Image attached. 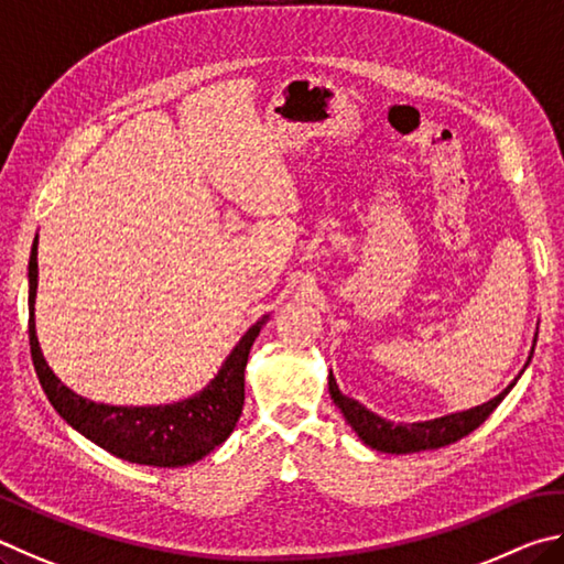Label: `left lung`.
Returning <instances> with one entry per match:
<instances>
[{"mask_svg":"<svg viewBox=\"0 0 564 564\" xmlns=\"http://www.w3.org/2000/svg\"><path fill=\"white\" fill-rule=\"evenodd\" d=\"M535 341H538V334H535ZM532 351H535V347H532ZM532 351H530V359H532ZM530 359H528V364H530ZM516 381H512L506 391L498 393L496 399L482 403V406H476L470 411H460V413H451V416L423 421V423H393V421L377 416V413H371L367 406H361L359 401L344 397L332 373H329V393H332L334 403L341 409L344 419L349 421V426L357 431V436L367 443L369 448L381 451V453H397L399 456V453H419V451L443 448V446H448V443H456L463 436H468V433L476 431L480 423L498 409V403L508 397V391L516 387Z\"/></svg>","mask_w":564,"mask_h":564,"instance_id":"8db88e82","label":"left lung"}]
</instances>
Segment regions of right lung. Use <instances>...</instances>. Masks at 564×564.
Listing matches in <instances>:
<instances>
[{"instance_id":"right-lung-1","label":"right lung","mask_w":564,"mask_h":564,"mask_svg":"<svg viewBox=\"0 0 564 564\" xmlns=\"http://www.w3.org/2000/svg\"><path fill=\"white\" fill-rule=\"evenodd\" d=\"M36 276L34 242L29 257V347H32L39 383L68 426H74L96 446L113 453L116 458L158 468H177L200 460L230 436L245 403L247 357L264 319L247 329L217 377L197 397L171 406H106L66 389L44 361L34 332Z\"/></svg>"}]
</instances>
